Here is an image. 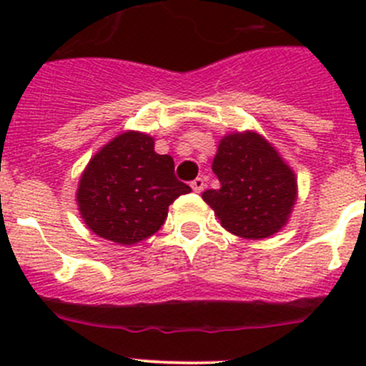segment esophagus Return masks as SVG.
Instances as JSON below:
<instances>
[{
    "label": "esophagus",
    "instance_id": "obj_1",
    "mask_svg": "<svg viewBox=\"0 0 366 366\" xmlns=\"http://www.w3.org/2000/svg\"><path fill=\"white\" fill-rule=\"evenodd\" d=\"M191 187H193L194 193H202L205 187V180L202 179V177H198V179H194L193 182H191Z\"/></svg>",
    "mask_w": 366,
    "mask_h": 366
}]
</instances>
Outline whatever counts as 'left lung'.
<instances>
[{"label":"left lung","mask_w":366,"mask_h":366,"mask_svg":"<svg viewBox=\"0 0 366 366\" xmlns=\"http://www.w3.org/2000/svg\"><path fill=\"white\" fill-rule=\"evenodd\" d=\"M219 189L202 194L221 227L242 239L271 237L290 219L297 179L278 150L254 131L221 138L212 161Z\"/></svg>","instance_id":"8db88e82"}]
</instances>
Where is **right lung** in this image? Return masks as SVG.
<instances>
[{
    "instance_id": "obj_1",
    "label": "right lung",
    "mask_w": 366,
    "mask_h": 366,
    "mask_svg": "<svg viewBox=\"0 0 366 366\" xmlns=\"http://www.w3.org/2000/svg\"><path fill=\"white\" fill-rule=\"evenodd\" d=\"M154 138L125 131L88 161L76 191L81 219L99 237L131 246L152 237L168 207L191 187L175 179L173 157L154 150Z\"/></svg>"
}]
</instances>
